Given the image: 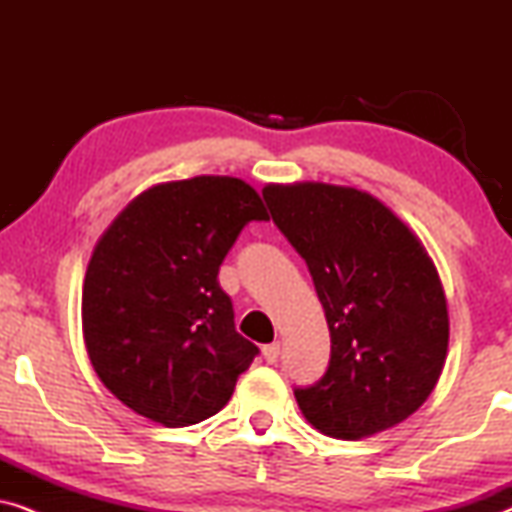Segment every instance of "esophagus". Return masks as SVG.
Returning <instances> with one entry per match:
<instances>
[{
	"instance_id": "34e87169",
	"label": "esophagus",
	"mask_w": 512,
	"mask_h": 512,
	"mask_svg": "<svg viewBox=\"0 0 512 512\" xmlns=\"http://www.w3.org/2000/svg\"><path fill=\"white\" fill-rule=\"evenodd\" d=\"M279 354H282V345H279V342H272V345L263 347V356L268 363H277Z\"/></svg>"
}]
</instances>
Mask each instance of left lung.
Wrapping results in <instances>:
<instances>
[{
    "mask_svg": "<svg viewBox=\"0 0 512 512\" xmlns=\"http://www.w3.org/2000/svg\"><path fill=\"white\" fill-rule=\"evenodd\" d=\"M275 226L303 256L331 331L326 373L296 387L307 422L359 440L408 419L436 387L450 319L436 265L373 195L331 184L265 186Z\"/></svg>",
    "mask_w": 512,
    "mask_h": 512,
    "instance_id": "8db88e82",
    "label": "left lung"
}]
</instances>
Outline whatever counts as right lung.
I'll list each match as a JSON object with an SVG mask.
<instances>
[{"mask_svg":"<svg viewBox=\"0 0 512 512\" xmlns=\"http://www.w3.org/2000/svg\"><path fill=\"white\" fill-rule=\"evenodd\" d=\"M251 221L268 212L249 184L193 177L149 188L97 242L83 338L104 387L137 415L170 429L198 424L230 401L256 359L216 279Z\"/></svg>","mask_w":512,"mask_h":512,"instance_id":"add662e5","label":"right lung"}]
</instances>
